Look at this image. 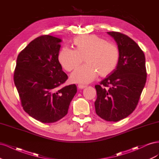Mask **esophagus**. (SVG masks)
Here are the masks:
<instances>
[{
	"instance_id": "34e87169",
	"label": "esophagus",
	"mask_w": 159,
	"mask_h": 159,
	"mask_svg": "<svg viewBox=\"0 0 159 159\" xmlns=\"http://www.w3.org/2000/svg\"><path fill=\"white\" fill-rule=\"evenodd\" d=\"M86 87H87V85H81V84L78 85V88L80 89H84V88H85Z\"/></svg>"
}]
</instances>
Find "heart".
I'll use <instances>...</instances> for the list:
<instances>
[{
    "mask_svg": "<svg viewBox=\"0 0 159 159\" xmlns=\"http://www.w3.org/2000/svg\"><path fill=\"white\" fill-rule=\"evenodd\" d=\"M74 43L75 50L63 47L58 54V61L68 71L80 66L84 58L86 64L77 68L71 75L75 83L87 84L92 81L98 74L105 76L112 72L119 60L118 47L96 35L76 37Z\"/></svg>",
    "mask_w": 159,
    "mask_h": 159,
    "instance_id": "heart-1",
    "label": "heart"
}]
</instances>
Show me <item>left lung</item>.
Instances as JSON below:
<instances>
[{
	"label": "left lung",
	"mask_w": 159,
	"mask_h": 159,
	"mask_svg": "<svg viewBox=\"0 0 159 159\" xmlns=\"http://www.w3.org/2000/svg\"><path fill=\"white\" fill-rule=\"evenodd\" d=\"M116 42L120 57L111 73L95 88V112L107 121L126 118L135 109L147 80L145 57L137 43L127 35L108 32Z\"/></svg>",
	"instance_id": "left-lung-1"
}]
</instances>
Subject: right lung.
<instances>
[{
  "label": "right lung",
  "instance_id": "add662e5",
  "mask_svg": "<svg viewBox=\"0 0 159 159\" xmlns=\"http://www.w3.org/2000/svg\"><path fill=\"white\" fill-rule=\"evenodd\" d=\"M61 42L50 35L36 38L18 54L14 73L24 110L44 123L63 118L77 92L75 84L61 87L68 75L58 61Z\"/></svg>",
  "mask_w": 159,
  "mask_h": 159
}]
</instances>
